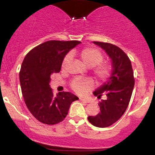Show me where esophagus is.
<instances>
[{"label": "esophagus", "instance_id": "1", "mask_svg": "<svg viewBox=\"0 0 155 155\" xmlns=\"http://www.w3.org/2000/svg\"><path fill=\"white\" fill-rule=\"evenodd\" d=\"M80 101H83V102H84V103H90V100H88V99H86V98H82V97H80Z\"/></svg>", "mask_w": 155, "mask_h": 155}]
</instances>
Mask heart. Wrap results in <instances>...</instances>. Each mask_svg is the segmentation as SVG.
Instances as JSON below:
<instances>
[{
    "label": "heart",
    "mask_w": 155,
    "mask_h": 155,
    "mask_svg": "<svg viewBox=\"0 0 155 155\" xmlns=\"http://www.w3.org/2000/svg\"><path fill=\"white\" fill-rule=\"evenodd\" d=\"M79 57L82 63L89 68H92V72L99 81H106L111 75V65L107 62H102L104 55L98 49L95 48H84L79 51ZM72 54L68 53L64 58L62 66L65 68L71 61ZM93 86V81L90 79L75 78L71 83V87L77 94L82 95Z\"/></svg>",
    "instance_id": "heart-1"
}]
</instances>
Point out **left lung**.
<instances>
[{"label":"left lung","mask_w":155,"mask_h":155,"mask_svg":"<svg viewBox=\"0 0 155 155\" xmlns=\"http://www.w3.org/2000/svg\"><path fill=\"white\" fill-rule=\"evenodd\" d=\"M93 43L102 48L111 59L112 73L107 81L93 92L99 99L103 93L106 94V99L99 102L100 113L88 117V120L95 127H106L124 114L132 95L135 80L130 60L120 47L104 42Z\"/></svg>","instance_id":"left-lung-1"}]
</instances>
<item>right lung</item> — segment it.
Wrapping results in <instances>:
<instances>
[{
  "label": "right lung",
  "instance_id": "right-lung-1",
  "mask_svg": "<svg viewBox=\"0 0 155 155\" xmlns=\"http://www.w3.org/2000/svg\"><path fill=\"white\" fill-rule=\"evenodd\" d=\"M81 44L78 41H48L33 48L23 60L19 81L25 103L39 122L55 124L63 121L71 104L79 97L68 92L53 95L51 75L59 73L65 55Z\"/></svg>",
  "mask_w": 155,
  "mask_h": 155
}]
</instances>
